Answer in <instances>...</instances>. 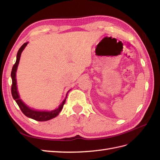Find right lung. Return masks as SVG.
Returning <instances> with one entry per match:
<instances>
[{
  "instance_id": "add662e5",
  "label": "right lung",
  "mask_w": 160,
  "mask_h": 160,
  "mask_svg": "<svg viewBox=\"0 0 160 160\" xmlns=\"http://www.w3.org/2000/svg\"><path fill=\"white\" fill-rule=\"evenodd\" d=\"M28 44V42L24 43L23 45L21 46V47L19 49L18 53H17L16 61L12 67V73H11V77H12V95L13 100H15L16 102L17 103V104L18 105V107L20 108V110H21L23 114L26 115L27 117L32 118V119H33V120H35L36 121H40V122L47 121V120H51V119L56 117L57 115L59 114L61 110L62 109L64 103H65L66 98L67 97V94L66 96L65 99H64L62 102L60 104V106L57 108H56L55 110H53L52 111H40L32 109V108L27 106V105L22 101V100L20 99L18 92V90H17L16 73L17 71V68H18V64H19V60H20V56H21V53L22 52L24 49L25 48V47L27 46Z\"/></svg>"
}]
</instances>
